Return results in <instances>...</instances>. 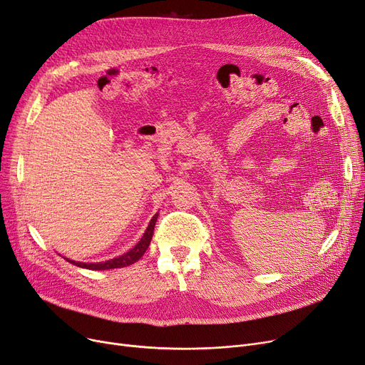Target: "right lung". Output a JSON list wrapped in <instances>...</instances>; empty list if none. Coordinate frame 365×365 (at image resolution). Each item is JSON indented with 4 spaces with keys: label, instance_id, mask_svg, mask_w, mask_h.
Here are the masks:
<instances>
[{
    "label": "right lung",
    "instance_id": "add662e5",
    "mask_svg": "<svg viewBox=\"0 0 365 365\" xmlns=\"http://www.w3.org/2000/svg\"><path fill=\"white\" fill-rule=\"evenodd\" d=\"M158 215L156 213L150 222H149V227L146 228L143 237H141L140 242L126 253H123V255L118 257V258H113V259H108L106 262H76L73 259H67L68 262L77 265V267H82V268H88V270H110V268H120V267H128L134 262H137L141 257L145 255V252L148 250L149 245H150V240H152V235H153V230H155V224H156V219H158Z\"/></svg>",
    "mask_w": 365,
    "mask_h": 365
}]
</instances>
